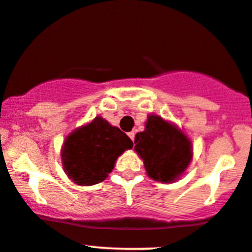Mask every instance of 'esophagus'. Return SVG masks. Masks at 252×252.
<instances>
[{"mask_svg": "<svg viewBox=\"0 0 252 252\" xmlns=\"http://www.w3.org/2000/svg\"><path fill=\"white\" fill-rule=\"evenodd\" d=\"M128 136L130 137V139L133 140V141H134V139H135V133H134V131H130V133L128 134Z\"/></svg>", "mask_w": 252, "mask_h": 252, "instance_id": "34e87169", "label": "esophagus"}]
</instances>
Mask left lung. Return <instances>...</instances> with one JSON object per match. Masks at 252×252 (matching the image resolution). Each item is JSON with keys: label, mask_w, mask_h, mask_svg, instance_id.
<instances>
[{"label": "left lung", "mask_w": 252, "mask_h": 252, "mask_svg": "<svg viewBox=\"0 0 252 252\" xmlns=\"http://www.w3.org/2000/svg\"><path fill=\"white\" fill-rule=\"evenodd\" d=\"M134 144L147 176L164 184L179 180L193 158L189 137L176 124L158 115L147 116L145 130L135 135Z\"/></svg>", "instance_id": "1"}]
</instances>
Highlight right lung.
<instances>
[{"mask_svg":"<svg viewBox=\"0 0 252 252\" xmlns=\"http://www.w3.org/2000/svg\"><path fill=\"white\" fill-rule=\"evenodd\" d=\"M133 148L126 133L96 116L65 137L60 156L65 174L79 186L102 182L124 151Z\"/></svg>","mask_w":252,"mask_h":252,"instance_id":"right-lung-1","label":"right lung"}]
</instances>
